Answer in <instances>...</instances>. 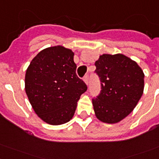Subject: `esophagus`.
<instances>
[{"label": "esophagus", "mask_w": 159, "mask_h": 159, "mask_svg": "<svg viewBox=\"0 0 159 159\" xmlns=\"http://www.w3.org/2000/svg\"><path fill=\"white\" fill-rule=\"evenodd\" d=\"M89 81H90V78H89V75L87 74V75H85V77H84V82L87 83V85H88V83H89Z\"/></svg>", "instance_id": "34e87169"}]
</instances>
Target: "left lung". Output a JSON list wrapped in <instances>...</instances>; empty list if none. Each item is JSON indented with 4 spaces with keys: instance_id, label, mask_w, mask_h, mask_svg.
Here are the masks:
<instances>
[{
    "instance_id": "left-lung-1",
    "label": "left lung",
    "mask_w": 159,
    "mask_h": 159,
    "mask_svg": "<svg viewBox=\"0 0 159 159\" xmlns=\"http://www.w3.org/2000/svg\"><path fill=\"white\" fill-rule=\"evenodd\" d=\"M101 92L92 98L96 116L105 123L125 118L142 97L144 74L139 66L123 54H103L95 62Z\"/></svg>"
}]
</instances>
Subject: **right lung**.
<instances>
[{
	"label": "right lung",
	"instance_id": "add662e5",
	"mask_svg": "<svg viewBox=\"0 0 159 159\" xmlns=\"http://www.w3.org/2000/svg\"><path fill=\"white\" fill-rule=\"evenodd\" d=\"M74 53L62 46L45 48L26 70L25 92L35 113L46 123L57 125L73 117L80 97L87 90L77 77Z\"/></svg>",
	"mask_w": 159,
	"mask_h": 159
}]
</instances>
